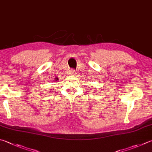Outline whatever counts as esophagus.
Returning a JSON list of instances; mask_svg holds the SVG:
<instances>
[{"instance_id": "34e87169", "label": "esophagus", "mask_w": 152, "mask_h": 152, "mask_svg": "<svg viewBox=\"0 0 152 152\" xmlns=\"http://www.w3.org/2000/svg\"><path fill=\"white\" fill-rule=\"evenodd\" d=\"M74 69H70V70H69V74L70 75H74Z\"/></svg>"}]
</instances>
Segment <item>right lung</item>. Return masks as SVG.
I'll return each mask as SVG.
<instances>
[{"label": "right lung", "mask_w": 152, "mask_h": 152, "mask_svg": "<svg viewBox=\"0 0 152 152\" xmlns=\"http://www.w3.org/2000/svg\"><path fill=\"white\" fill-rule=\"evenodd\" d=\"M55 80H55V81H58V78H55Z\"/></svg>", "instance_id": "add662e5"}]
</instances>
